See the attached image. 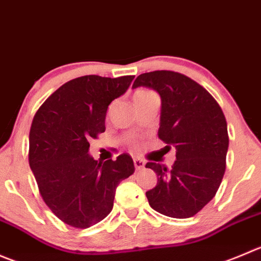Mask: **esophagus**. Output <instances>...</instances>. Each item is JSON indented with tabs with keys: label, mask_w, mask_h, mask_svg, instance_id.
I'll return each instance as SVG.
<instances>
[{
	"label": "esophagus",
	"mask_w": 261,
	"mask_h": 261,
	"mask_svg": "<svg viewBox=\"0 0 261 261\" xmlns=\"http://www.w3.org/2000/svg\"><path fill=\"white\" fill-rule=\"evenodd\" d=\"M134 164H135L136 171H140V169L145 168V163L141 159H134Z\"/></svg>",
	"instance_id": "34e87169"
}]
</instances>
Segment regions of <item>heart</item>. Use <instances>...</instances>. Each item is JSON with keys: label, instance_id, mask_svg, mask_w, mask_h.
Wrapping results in <instances>:
<instances>
[{"label": "heart", "instance_id": "heart-1", "mask_svg": "<svg viewBox=\"0 0 261 261\" xmlns=\"http://www.w3.org/2000/svg\"><path fill=\"white\" fill-rule=\"evenodd\" d=\"M153 93L151 92H148V90H139V92L135 93V97H134V99H138V98H145V97H149V95H151Z\"/></svg>", "mask_w": 261, "mask_h": 261}]
</instances>
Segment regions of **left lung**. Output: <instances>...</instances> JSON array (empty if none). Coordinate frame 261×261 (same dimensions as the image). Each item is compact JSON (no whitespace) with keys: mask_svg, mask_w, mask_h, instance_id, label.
<instances>
[{"mask_svg":"<svg viewBox=\"0 0 261 261\" xmlns=\"http://www.w3.org/2000/svg\"><path fill=\"white\" fill-rule=\"evenodd\" d=\"M146 87L161 95L158 136L176 148L171 169L148 162L158 176L146 191L149 205L172 218H190L218 191L226 171L227 122L217 100L200 84L174 71H151L136 77L133 88Z\"/></svg>","mask_w":261,"mask_h":261,"instance_id":"obj_1","label":"left lung"}]
</instances>
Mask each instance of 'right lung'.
<instances>
[{
	"label": "right lung",
	"mask_w": 261,
	"mask_h": 261,
	"mask_svg": "<svg viewBox=\"0 0 261 261\" xmlns=\"http://www.w3.org/2000/svg\"><path fill=\"white\" fill-rule=\"evenodd\" d=\"M135 76L111 79L87 75L58 88L40 106L29 134V166L40 195L57 218L76 228L105 219L116 189L135 171L133 158L98 162L89 140L105 133L108 106Z\"/></svg>",
	"instance_id": "obj_1"
}]
</instances>
